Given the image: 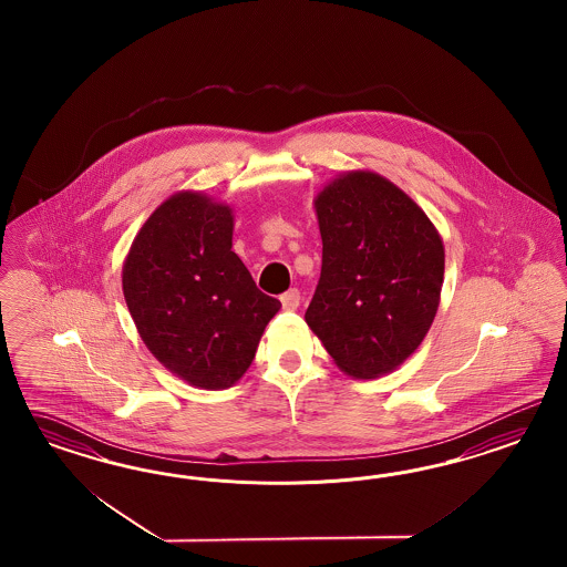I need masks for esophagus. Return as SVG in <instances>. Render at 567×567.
Returning <instances> with one entry per match:
<instances>
[{
  "label": "esophagus",
  "mask_w": 567,
  "mask_h": 567,
  "mask_svg": "<svg viewBox=\"0 0 567 567\" xmlns=\"http://www.w3.org/2000/svg\"><path fill=\"white\" fill-rule=\"evenodd\" d=\"M280 303H282V308L287 309V311H295V309L299 308V303H301V295H299L297 289H291V291L280 295Z\"/></svg>",
  "instance_id": "34e87169"
}]
</instances>
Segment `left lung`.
Masks as SVG:
<instances>
[{
  "mask_svg": "<svg viewBox=\"0 0 567 567\" xmlns=\"http://www.w3.org/2000/svg\"><path fill=\"white\" fill-rule=\"evenodd\" d=\"M322 272L306 322L347 377L396 370L441 303L445 245L424 209L372 171L339 174L313 197Z\"/></svg>",
  "mask_w": 567,
  "mask_h": 567,
  "instance_id": "left-lung-1",
  "label": "left lung"
}]
</instances>
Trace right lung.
<instances>
[{"mask_svg":"<svg viewBox=\"0 0 567 567\" xmlns=\"http://www.w3.org/2000/svg\"><path fill=\"white\" fill-rule=\"evenodd\" d=\"M233 207L178 190L155 207L122 266V292L147 349L190 386L237 384L280 301L233 251Z\"/></svg>","mask_w":567,"mask_h":567,"instance_id":"1","label":"right lung"}]
</instances>
